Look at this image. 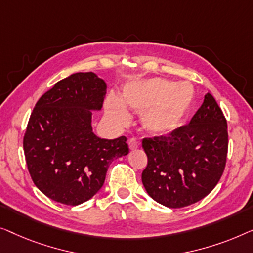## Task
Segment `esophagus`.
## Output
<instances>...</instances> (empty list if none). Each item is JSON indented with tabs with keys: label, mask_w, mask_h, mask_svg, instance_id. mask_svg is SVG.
Here are the masks:
<instances>
[{
	"label": "esophagus",
	"mask_w": 253,
	"mask_h": 253,
	"mask_svg": "<svg viewBox=\"0 0 253 253\" xmlns=\"http://www.w3.org/2000/svg\"><path fill=\"white\" fill-rule=\"evenodd\" d=\"M128 147H129L130 150H135V149L140 147V144H138V142L135 140V138H129V141H128Z\"/></svg>",
	"instance_id": "obj_1"
}]
</instances>
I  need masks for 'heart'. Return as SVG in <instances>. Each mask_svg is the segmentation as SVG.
<instances>
[{
    "instance_id": "obj_1",
    "label": "heart",
    "mask_w": 253,
    "mask_h": 253,
    "mask_svg": "<svg viewBox=\"0 0 253 253\" xmlns=\"http://www.w3.org/2000/svg\"><path fill=\"white\" fill-rule=\"evenodd\" d=\"M196 90L188 81L174 84L163 78L133 79L123 88V99L109 94L105 101L106 116L124 125L129 108L141 113L142 125L149 133L165 135L180 128L193 111Z\"/></svg>"
}]
</instances>
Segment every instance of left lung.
Wrapping results in <instances>:
<instances>
[{
    "label": "left lung",
    "instance_id": "8db88e82",
    "mask_svg": "<svg viewBox=\"0 0 253 253\" xmlns=\"http://www.w3.org/2000/svg\"><path fill=\"white\" fill-rule=\"evenodd\" d=\"M142 147L148 156L142 183L149 196L167 208H184L208 196L222 175L226 118L209 92L187 126L169 136L144 138Z\"/></svg>",
    "mask_w": 253,
    "mask_h": 253
}]
</instances>
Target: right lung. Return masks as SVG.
<instances>
[{"label":"right lung","mask_w":253,"mask_h":253,"mask_svg":"<svg viewBox=\"0 0 253 253\" xmlns=\"http://www.w3.org/2000/svg\"><path fill=\"white\" fill-rule=\"evenodd\" d=\"M105 81L78 72L41 96L24 136L28 172L39 190L52 201L79 205L104 183L113 159L126 156L127 138H101L92 131V112L102 109Z\"/></svg>","instance_id":"obj_1"}]
</instances>
